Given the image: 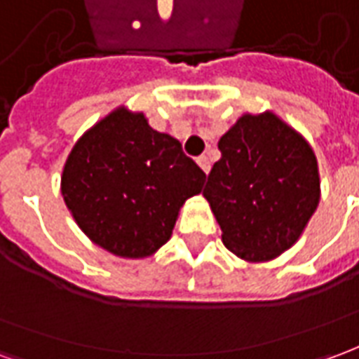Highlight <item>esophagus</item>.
<instances>
[{
	"label": "esophagus",
	"mask_w": 359,
	"mask_h": 359,
	"mask_svg": "<svg viewBox=\"0 0 359 359\" xmlns=\"http://www.w3.org/2000/svg\"><path fill=\"white\" fill-rule=\"evenodd\" d=\"M196 161H198V165L202 167V171L205 172V175L210 172L211 163H210V159H208V156H200V157H198V159H196Z\"/></svg>",
	"instance_id": "esophagus-1"
}]
</instances>
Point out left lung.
I'll use <instances>...</instances> for the list:
<instances>
[{
	"mask_svg": "<svg viewBox=\"0 0 359 359\" xmlns=\"http://www.w3.org/2000/svg\"><path fill=\"white\" fill-rule=\"evenodd\" d=\"M219 151L203 196L223 244L248 262L277 257L298 241L319 203L313 151L273 113L238 118Z\"/></svg>",
	"mask_w": 359,
	"mask_h": 359,
	"instance_id": "obj_1",
	"label": "left lung"
}]
</instances>
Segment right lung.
<instances>
[{"label": "right lung", "mask_w": 359, "mask_h": 359, "mask_svg": "<svg viewBox=\"0 0 359 359\" xmlns=\"http://www.w3.org/2000/svg\"><path fill=\"white\" fill-rule=\"evenodd\" d=\"M205 172L142 113L117 109L74 144L61 192L90 238L121 257H146L171 238L182 203Z\"/></svg>", "instance_id": "obj_1"}]
</instances>
